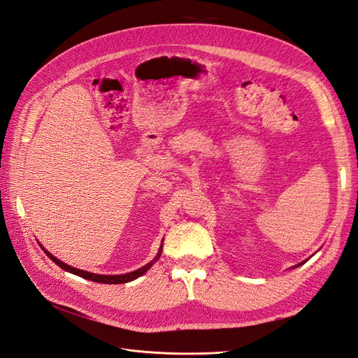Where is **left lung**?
Listing matches in <instances>:
<instances>
[{
    "label": "left lung",
    "mask_w": 358,
    "mask_h": 358,
    "mask_svg": "<svg viewBox=\"0 0 358 358\" xmlns=\"http://www.w3.org/2000/svg\"><path fill=\"white\" fill-rule=\"evenodd\" d=\"M299 266H300V264H299Z\"/></svg>",
    "instance_id": "left-lung-1"
}]
</instances>
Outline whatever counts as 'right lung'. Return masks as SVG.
Segmentation results:
<instances>
[{
  "label": "right lung",
  "instance_id": "add662e5",
  "mask_svg": "<svg viewBox=\"0 0 358 358\" xmlns=\"http://www.w3.org/2000/svg\"><path fill=\"white\" fill-rule=\"evenodd\" d=\"M45 252L49 255V258L52 259V262L55 263V264H58L61 268L67 270V272L74 273V275H78V276H80V278L90 279V280H94V282H100V284H125V282H129V280H134V279H136V278H138V276H142L143 273H146V272H148V270H149L150 267H152V264H154V263L157 262V259L161 257L162 246L159 248L158 255L155 257L154 262L148 263V264H146V266H143L142 268L136 270V272L125 273V275H96V273H91V272H85V270H79V268H74V267H71V266H69V264H64L62 262H59V259H57L55 257H53L52 254H49L48 251H45Z\"/></svg>",
  "mask_w": 358,
  "mask_h": 358
}]
</instances>
